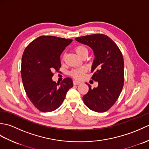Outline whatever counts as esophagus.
Instances as JSON below:
<instances>
[{
    "label": "esophagus",
    "mask_w": 149,
    "mask_h": 149,
    "mask_svg": "<svg viewBox=\"0 0 149 149\" xmlns=\"http://www.w3.org/2000/svg\"><path fill=\"white\" fill-rule=\"evenodd\" d=\"M81 83L80 81H76V80H74V81H73V84H74V85H79V84H80Z\"/></svg>",
    "instance_id": "1"
}]
</instances>
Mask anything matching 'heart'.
I'll return each mask as SVG.
<instances>
[{
    "label": "heart",
    "instance_id": "b5f03b06",
    "mask_svg": "<svg viewBox=\"0 0 149 149\" xmlns=\"http://www.w3.org/2000/svg\"><path fill=\"white\" fill-rule=\"evenodd\" d=\"M75 50L76 53L78 54L79 56H80L82 58L84 55L88 54V49H87L86 47L84 45H78L75 48ZM86 72V68L85 67H81L78 68H75L73 69L70 72V74L75 79H81L84 77L85 75V74Z\"/></svg>",
    "mask_w": 149,
    "mask_h": 149
}]
</instances>
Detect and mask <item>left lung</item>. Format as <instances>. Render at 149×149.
<instances>
[{"mask_svg":"<svg viewBox=\"0 0 149 149\" xmlns=\"http://www.w3.org/2000/svg\"><path fill=\"white\" fill-rule=\"evenodd\" d=\"M75 40L91 47L95 59L91 66V79L98 82V86L83 96V102L95 112H105L118 99L124 81V62L122 54L109 37L102 34L75 38ZM87 84V83H86Z\"/></svg>","mask_w":149,"mask_h":149,"instance_id":"1","label":"left lung"}]
</instances>
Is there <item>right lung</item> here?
Wrapping results in <instances>:
<instances>
[{
	"label": "right lung",
	"instance_id": "1",
	"mask_svg": "<svg viewBox=\"0 0 149 149\" xmlns=\"http://www.w3.org/2000/svg\"><path fill=\"white\" fill-rule=\"evenodd\" d=\"M71 39L42 36L31 42L22 58L21 75L30 101L42 112L54 111L61 105L66 93L73 87L70 78L61 83L52 81V70L61 67L60 56Z\"/></svg>",
	"mask_w": 149,
	"mask_h": 149
}]
</instances>
